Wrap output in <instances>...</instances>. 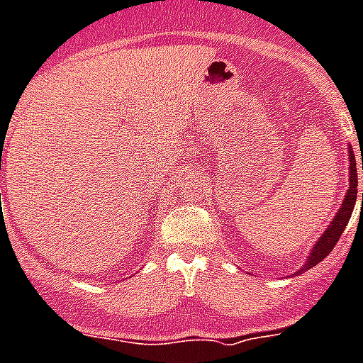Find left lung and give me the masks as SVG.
<instances>
[{
	"label": "left lung",
	"instance_id": "8db88e82",
	"mask_svg": "<svg viewBox=\"0 0 363 363\" xmlns=\"http://www.w3.org/2000/svg\"><path fill=\"white\" fill-rule=\"evenodd\" d=\"M349 160H350V189L347 191L345 200L341 203L340 211L334 217L332 224L326 228V232L323 233L321 239L313 245V250H311L310 257H308V262L304 263V267L301 269L298 272H304L308 269L315 267L317 263L323 262L328 254L332 252V248L336 247V242L340 241L341 233L343 230L347 228V224H349V218L354 211V203H356V194H358V169H356V160H354V152L349 150ZM362 170H363V155H362ZM362 208H363V193H362Z\"/></svg>",
	"mask_w": 363,
	"mask_h": 363
}]
</instances>
